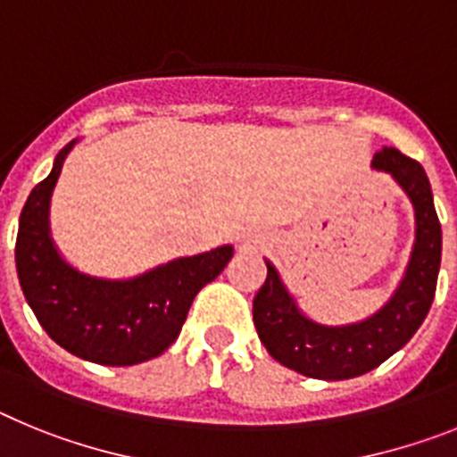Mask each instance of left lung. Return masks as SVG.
<instances>
[{
  "label": "left lung",
  "instance_id": "left-lung-1",
  "mask_svg": "<svg viewBox=\"0 0 457 457\" xmlns=\"http://www.w3.org/2000/svg\"><path fill=\"white\" fill-rule=\"evenodd\" d=\"M403 186L416 213V241L403 283L382 311L347 327L317 324L296 308L276 267L267 262V280L253 299V322L269 354L285 368L315 379H349L370 372L410 343L430 311L442 262L439 225L430 181L414 158L384 146L372 158Z\"/></svg>",
  "mask_w": 457,
  "mask_h": 457
}]
</instances>
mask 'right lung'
<instances>
[{"instance_id":"1","label":"right lung","mask_w":457,"mask_h":457,"mask_svg":"<svg viewBox=\"0 0 457 457\" xmlns=\"http://www.w3.org/2000/svg\"><path fill=\"white\" fill-rule=\"evenodd\" d=\"M27 197L15 239V267L27 303L66 352L101 366H133L177 340L195 295L232 260V245L179 257L130 280H103L62 260L47 228L50 195L63 158Z\"/></svg>"}]
</instances>
